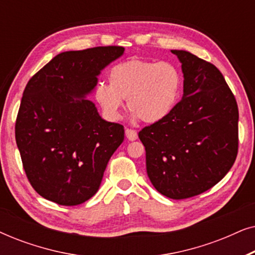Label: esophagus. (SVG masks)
I'll list each match as a JSON object with an SVG mask.
<instances>
[{
	"instance_id": "34e87169",
	"label": "esophagus",
	"mask_w": 255,
	"mask_h": 255,
	"mask_svg": "<svg viewBox=\"0 0 255 255\" xmlns=\"http://www.w3.org/2000/svg\"><path fill=\"white\" fill-rule=\"evenodd\" d=\"M125 135H127V138L128 139V140H131V141H133V140H135V139L138 138L137 131L131 130V128H127V130H125Z\"/></svg>"
}]
</instances>
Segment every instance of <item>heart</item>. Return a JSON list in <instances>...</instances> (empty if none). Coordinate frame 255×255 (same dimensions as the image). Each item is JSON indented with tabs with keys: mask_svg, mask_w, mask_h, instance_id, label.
I'll use <instances>...</instances> for the list:
<instances>
[{
	"mask_svg": "<svg viewBox=\"0 0 255 255\" xmlns=\"http://www.w3.org/2000/svg\"><path fill=\"white\" fill-rule=\"evenodd\" d=\"M109 85L99 83L95 99L109 118L120 117L123 100L128 109L147 124L165 120L182 92V75L176 66L144 59H130L110 68Z\"/></svg>",
	"mask_w": 255,
	"mask_h": 255,
	"instance_id": "1",
	"label": "heart"
}]
</instances>
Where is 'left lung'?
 <instances>
[{"instance_id":"obj_1","label":"left lung","mask_w":255,"mask_h":255,"mask_svg":"<svg viewBox=\"0 0 255 255\" xmlns=\"http://www.w3.org/2000/svg\"><path fill=\"white\" fill-rule=\"evenodd\" d=\"M183 73V96L168 116L139 131L146 170L173 200L200 195L224 177L238 153V106L215 65L172 50Z\"/></svg>"}]
</instances>
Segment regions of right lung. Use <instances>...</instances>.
<instances>
[{
	"mask_svg": "<svg viewBox=\"0 0 255 255\" xmlns=\"http://www.w3.org/2000/svg\"><path fill=\"white\" fill-rule=\"evenodd\" d=\"M124 47L99 46L55 55L29 80L15 125L17 147L31 186L60 205H78L99 190L124 140V128L100 116L86 96Z\"/></svg>",
	"mask_w": 255,
	"mask_h": 255,
	"instance_id": "1",
	"label": "right lung"
}]
</instances>
